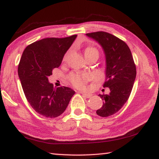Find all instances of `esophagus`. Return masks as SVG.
Instances as JSON below:
<instances>
[{
  "label": "esophagus",
  "instance_id": "34e87169",
  "mask_svg": "<svg viewBox=\"0 0 159 159\" xmlns=\"http://www.w3.org/2000/svg\"><path fill=\"white\" fill-rule=\"evenodd\" d=\"M80 93H81L84 97L88 98L92 96V94H91V93H83V92H80Z\"/></svg>",
  "mask_w": 159,
  "mask_h": 159
}]
</instances>
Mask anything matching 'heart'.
Here are the masks:
<instances>
[{"mask_svg": "<svg viewBox=\"0 0 159 159\" xmlns=\"http://www.w3.org/2000/svg\"><path fill=\"white\" fill-rule=\"evenodd\" d=\"M70 52H67L65 57H64V59H66V58L68 56ZM85 55L86 59L88 57H96L98 58L99 57V52L96 48L94 47H87L85 50ZM89 79V75L87 74H72V76L70 77V80L72 85L79 89H84L85 87V85L87 82L88 81Z\"/></svg>", "mask_w": 159, "mask_h": 159, "instance_id": "obj_1", "label": "heart"}]
</instances>
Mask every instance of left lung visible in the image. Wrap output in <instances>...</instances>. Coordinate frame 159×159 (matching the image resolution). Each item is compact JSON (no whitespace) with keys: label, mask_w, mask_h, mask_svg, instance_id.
Instances as JSON below:
<instances>
[{"label":"left lung","mask_w":159,"mask_h":159,"mask_svg":"<svg viewBox=\"0 0 159 159\" xmlns=\"http://www.w3.org/2000/svg\"><path fill=\"white\" fill-rule=\"evenodd\" d=\"M86 35L99 43L105 55L104 87L110 92L99 94L102 107L96 111L100 117H108L120 111L129 98L136 78V66L129 47L122 40L109 33L98 31Z\"/></svg>","instance_id":"obj_1"}]
</instances>
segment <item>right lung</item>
I'll use <instances>...</instances> for the list:
<instances>
[{
    "label": "right lung",
    "instance_id": "add662e5",
    "mask_svg": "<svg viewBox=\"0 0 159 159\" xmlns=\"http://www.w3.org/2000/svg\"><path fill=\"white\" fill-rule=\"evenodd\" d=\"M76 37L42 39L29 45L22 53L18 72L24 93L33 109L46 117L61 115L75 93L70 87H54L48 77L59 67Z\"/></svg>",
    "mask_w": 159,
    "mask_h": 159
}]
</instances>
